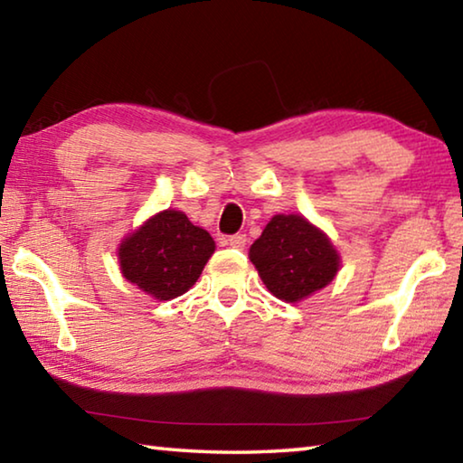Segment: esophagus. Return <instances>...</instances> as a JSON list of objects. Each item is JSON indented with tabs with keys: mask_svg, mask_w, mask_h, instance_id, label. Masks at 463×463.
Masks as SVG:
<instances>
[{
	"mask_svg": "<svg viewBox=\"0 0 463 463\" xmlns=\"http://www.w3.org/2000/svg\"><path fill=\"white\" fill-rule=\"evenodd\" d=\"M229 245L232 249H245L247 234H232V237H229Z\"/></svg>",
	"mask_w": 463,
	"mask_h": 463,
	"instance_id": "1",
	"label": "esophagus"
}]
</instances>
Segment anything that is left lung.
<instances>
[{"label":"left lung","instance_id":"1","mask_svg":"<svg viewBox=\"0 0 463 463\" xmlns=\"http://www.w3.org/2000/svg\"><path fill=\"white\" fill-rule=\"evenodd\" d=\"M249 260L284 302H300L331 284L341 263L326 234L298 214L273 216L250 245Z\"/></svg>","mask_w":463,"mask_h":463}]
</instances>
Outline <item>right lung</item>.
<instances>
[{
  "label": "right lung",
  "mask_w": 463,
  "mask_h": 463,
  "mask_svg": "<svg viewBox=\"0 0 463 463\" xmlns=\"http://www.w3.org/2000/svg\"><path fill=\"white\" fill-rule=\"evenodd\" d=\"M214 239L179 210H163L120 242L122 276L156 300H174L198 281Z\"/></svg>",
  "instance_id": "add662e5"
}]
</instances>
